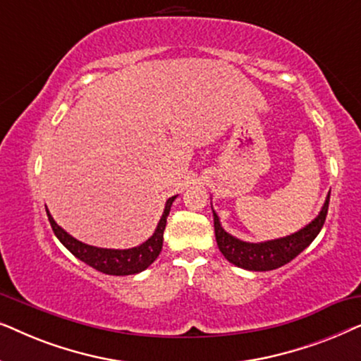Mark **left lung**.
Here are the masks:
<instances>
[{"instance_id":"1","label":"left lung","mask_w":361,"mask_h":361,"mask_svg":"<svg viewBox=\"0 0 361 361\" xmlns=\"http://www.w3.org/2000/svg\"><path fill=\"white\" fill-rule=\"evenodd\" d=\"M330 192L327 199L324 202V207L320 209L319 215L315 219L288 236L276 240L261 241V243H250V241L238 240L236 236L226 233L224 226L220 224L219 215L214 210V226H215V238L216 245L221 255L230 261L231 264L248 271H271L278 269L281 266L288 264L295 256L307 248L315 240L319 231L322 230L325 216L329 210Z\"/></svg>"}]
</instances>
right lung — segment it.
<instances>
[{
  "label": "right lung",
  "mask_w": 361,
  "mask_h": 361,
  "mask_svg": "<svg viewBox=\"0 0 361 361\" xmlns=\"http://www.w3.org/2000/svg\"><path fill=\"white\" fill-rule=\"evenodd\" d=\"M176 197L177 195L167 199L164 212H162V216L159 224L156 226L154 233H152L145 243L133 246V248L128 250L98 248V246L82 243V241L73 238L72 235H68L62 226H59L56 224V220L52 219V215L49 214V210H46L54 233H56L59 241H61L75 258L83 261V263L88 266H92V268H95L97 271H100V273L111 276H128L137 274L141 273V271H145L146 268H149V266L154 263L157 256H159L162 250V240H164L167 215H169L171 205L172 202L176 200Z\"/></svg>",
  "instance_id": "1"
}]
</instances>
